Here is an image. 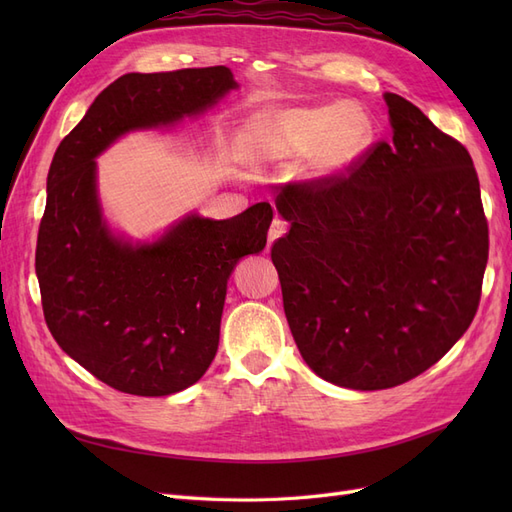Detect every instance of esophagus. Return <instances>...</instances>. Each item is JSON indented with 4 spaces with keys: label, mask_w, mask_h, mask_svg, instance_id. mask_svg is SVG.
<instances>
[{
    "label": "esophagus",
    "mask_w": 512,
    "mask_h": 512,
    "mask_svg": "<svg viewBox=\"0 0 512 512\" xmlns=\"http://www.w3.org/2000/svg\"><path fill=\"white\" fill-rule=\"evenodd\" d=\"M286 230H288V222L282 220V218H275V220L271 222V228H269V245H271L275 239L284 237Z\"/></svg>",
    "instance_id": "34e87169"
}]
</instances>
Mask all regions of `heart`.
I'll list each match as a JSON object with an SVG mask.
<instances>
[{"instance_id": "1", "label": "heart", "mask_w": 512, "mask_h": 512, "mask_svg": "<svg viewBox=\"0 0 512 512\" xmlns=\"http://www.w3.org/2000/svg\"><path fill=\"white\" fill-rule=\"evenodd\" d=\"M371 141V119L354 102L284 108L262 119L252 141L256 162L312 156L322 173H335L361 158Z\"/></svg>"}]
</instances>
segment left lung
<instances>
[{"label":"left lung","mask_w":512,"mask_h":512,"mask_svg":"<svg viewBox=\"0 0 512 512\" xmlns=\"http://www.w3.org/2000/svg\"><path fill=\"white\" fill-rule=\"evenodd\" d=\"M384 100L391 141L275 200L290 222L271 260L294 342L322 380L356 391L404 384L455 346L489 256L468 149L406 98Z\"/></svg>","instance_id":"8db88e82"}]
</instances>
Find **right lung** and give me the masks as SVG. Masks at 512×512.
Returning a JSON list of instances; mask_svg holds the SVG:
<instances>
[{
  "mask_svg": "<svg viewBox=\"0 0 512 512\" xmlns=\"http://www.w3.org/2000/svg\"><path fill=\"white\" fill-rule=\"evenodd\" d=\"M232 87L226 66L123 74L53 156L36 245L46 327L121 393L162 397L203 378L220 344L228 277L265 247L273 209L258 203L230 220L188 215L160 241L134 247L102 222L94 158L128 130L196 115Z\"/></svg>",
  "mask_w": 512,
  "mask_h": 512,
  "instance_id": "right-lung-1",
  "label": "right lung"
}]
</instances>
